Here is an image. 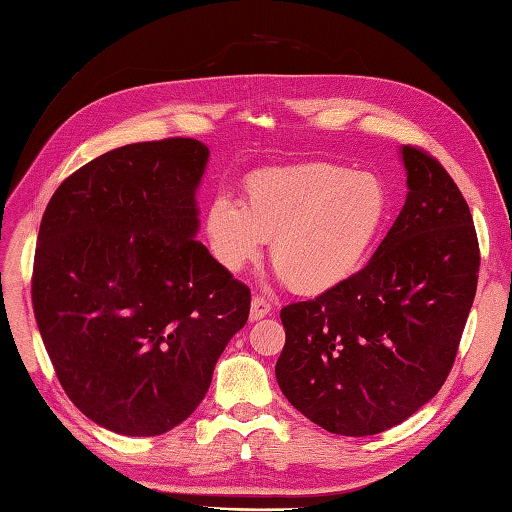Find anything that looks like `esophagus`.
<instances>
[{"instance_id":"obj_1","label":"esophagus","mask_w":512,"mask_h":512,"mask_svg":"<svg viewBox=\"0 0 512 512\" xmlns=\"http://www.w3.org/2000/svg\"><path fill=\"white\" fill-rule=\"evenodd\" d=\"M267 314H271V303L265 297H260V294H256V297H252L250 320H260V318H265Z\"/></svg>"}]
</instances>
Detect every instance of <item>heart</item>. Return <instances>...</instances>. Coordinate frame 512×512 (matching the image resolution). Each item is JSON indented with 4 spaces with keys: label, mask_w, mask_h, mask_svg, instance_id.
Wrapping results in <instances>:
<instances>
[{
    "label": "heart",
    "mask_w": 512,
    "mask_h": 512,
    "mask_svg": "<svg viewBox=\"0 0 512 512\" xmlns=\"http://www.w3.org/2000/svg\"><path fill=\"white\" fill-rule=\"evenodd\" d=\"M389 215V192L369 173L307 162L258 170L245 200L215 196L205 232L215 260L241 271L271 241V260L297 292L318 294L365 265Z\"/></svg>",
    "instance_id": "obj_1"
}]
</instances>
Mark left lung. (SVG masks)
Here are the masks:
<instances>
[{
    "label": "left lung",
    "mask_w": 512,
    "mask_h": 512,
    "mask_svg": "<svg viewBox=\"0 0 512 512\" xmlns=\"http://www.w3.org/2000/svg\"><path fill=\"white\" fill-rule=\"evenodd\" d=\"M406 205L348 282L282 307L275 376L290 404L339 436L404 423L451 374L476 294L480 250L446 168L406 145Z\"/></svg>",
    "instance_id": "1"
}]
</instances>
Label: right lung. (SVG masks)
Listing matches in <instances>:
<instances>
[{"mask_svg":"<svg viewBox=\"0 0 512 512\" xmlns=\"http://www.w3.org/2000/svg\"><path fill=\"white\" fill-rule=\"evenodd\" d=\"M209 149L164 138L104 153L55 190L32 303L72 404L123 436H160L203 401L250 316V288L196 241Z\"/></svg>","mask_w":512,"mask_h":512,"instance_id":"right-lung-1","label":"right lung"}]
</instances>
